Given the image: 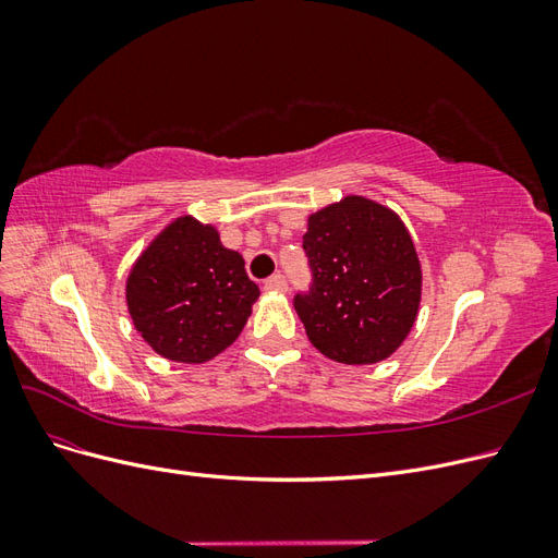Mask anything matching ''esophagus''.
Wrapping results in <instances>:
<instances>
[{"label": "esophagus", "instance_id": "1", "mask_svg": "<svg viewBox=\"0 0 558 558\" xmlns=\"http://www.w3.org/2000/svg\"><path fill=\"white\" fill-rule=\"evenodd\" d=\"M286 289H289V283H286L283 275H272L269 279H265V291H277V293H283Z\"/></svg>", "mask_w": 558, "mask_h": 558}]
</instances>
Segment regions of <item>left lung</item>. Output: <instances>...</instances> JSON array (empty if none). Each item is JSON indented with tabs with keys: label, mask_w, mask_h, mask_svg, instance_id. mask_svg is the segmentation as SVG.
Instances as JSON below:
<instances>
[{
	"label": "left lung",
	"mask_w": 558,
	"mask_h": 558,
	"mask_svg": "<svg viewBox=\"0 0 558 558\" xmlns=\"http://www.w3.org/2000/svg\"><path fill=\"white\" fill-rule=\"evenodd\" d=\"M302 248L310 291L293 298L310 342L330 361L369 365L412 330L421 265L408 228L377 202L349 195L310 216Z\"/></svg>",
	"instance_id": "1"
}]
</instances>
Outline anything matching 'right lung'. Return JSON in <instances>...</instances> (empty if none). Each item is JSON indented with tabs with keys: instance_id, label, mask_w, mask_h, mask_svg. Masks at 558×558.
Returning a JSON list of instances; mask_svg holds the SVG:
<instances>
[{
	"instance_id": "right-lung-1",
	"label": "right lung",
	"mask_w": 558,
	"mask_h": 558,
	"mask_svg": "<svg viewBox=\"0 0 558 558\" xmlns=\"http://www.w3.org/2000/svg\"><path fill=\"white\" fill-rule=\"evenodd\" d=\"M258 295L240 253L191 216L177 218L148 244L125 286L134 328L177 363H205L230 347Z\"/></svg>"
}]
</instances>
